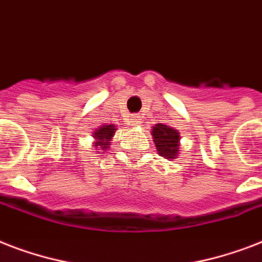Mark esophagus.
<instances>
[{
	"mask_svg": "<svg viewBox=\"0 0 262 262\" xmlns=\"http://www.w3.org/2000/svg\"><path fill=\"white\" fill-rule=\"evenodd\" d=\"M130 123L132 125H136V126H137V125H140V123H141V117H140V115H132Z\"/></svg>",
	"mask_w": 262,
	"mask_h": 262,
	"instance_id": "1",
	"label": "esophagus"
}]
</instances>
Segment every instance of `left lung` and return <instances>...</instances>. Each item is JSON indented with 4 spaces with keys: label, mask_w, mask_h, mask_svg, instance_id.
I'll use <instances>...</instances> for the list:
<instances>
[{
    "label": "left lung",
    "mask_w": 262,
    "mask_h": 262,
    "mask_svg": "<svg viewBox=\"0 0 262 262\" xmlns=\"http://www.w3.org/2000/svg\"><path fill=\"white\" fill-rule=\"evenodd\" d=\"M152 137L154 143L158 149V154L163 156L164 159H175L178 156L181 149V135L174 127L164 125V123H156L152 126Z\"/></svg>",
    "instance_id": "obj_1"
}]
</instances>
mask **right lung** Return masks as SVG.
Segmentation results:
<instances>
[{
	"instance_id": "add662e5",
	"label": "right lung",
	"mask_w": 262,
	"mask_h": 262,
	"mask_svg": "<svg viewBox=\"0 0 262 262\" xmlns=\"http://www.w3.org/2000/svg\"><path fill=\"white\" fill-rule=\"evenodd\" d=\"M115 130H117V127L115 125H100V126L94 132V147L96 149H103V151H106L107 148L110 147L111 144V139L114 137Z\"/></svg>"
}]
</instances>
